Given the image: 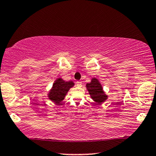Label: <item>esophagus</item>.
I'll return each instance as SVG.
<instances>
[{
  "instance_id": "esophagus-1",
  "label": "esophagus",
  "mask_w": 156,
  "mask_h": 156,
  "mask_svg": "<svg viewBox=\"0 0 156 156\" xmlns=\"http://www.w3.org/2000/svg\"><path fill=\"white\" fill-rule=\"evenodd\" d=\"M76 85H77V86L81 87V86H82V82H80V81H77V82H76Z\"/></svg>"
}]
</instances>
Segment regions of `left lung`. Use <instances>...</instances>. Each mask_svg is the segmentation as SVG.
I'll use <instances>...</instances> for the list:
<instances>
[{"mask_svg":"<svg viewBox=\"0 0 156 156\" xmlns=\"http://www.w3.org/2000/svg\"><path fill=\"white\" fill-rule=\"evenodd\" d=\"M90 96L96 103H102L107 98V95L103 92L102 86L96 78H93L90 83L86 85Z\"/></svg>","mask_w":156,"mask_h":156,"instance_id":"obj_1","label":"left lung"}]
</instances>
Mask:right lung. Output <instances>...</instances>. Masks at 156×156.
Instances as JSON below:
<instances>
[{"label":"right lung","instance_id":"obj_1","mask_svg":"<svg viewBox=\"0 0 156 156\" xmlns=\"http://www.w3.org/2000/svg\"><path fill=\"white\" fill-rule=\"evenodd\" d=\"M73 85L72 81L66 82L61 78H58L53 85V88L48 95L49 98L53 102L59 103L64 99L68 91Z\"/></svg>","mask_w":156,"mask_h":156}]
</instances>
